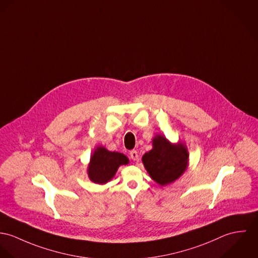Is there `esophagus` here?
Here are the masks:
<instances>
[{
  "instance_id": "34e87169",
  "label": "esophagus",
  "mask_w": 258,
  "mask_h": 258,
  "mask_svg": "<svg viewBox=\"0 0 258 258\" xmlns=\"http://www.w3.org/2000/svg\"><path fill=\"white\" fill-rule=\"evenodd\" d=\"M130 156L134 161H137L139 159V152L137 150H132L130 152Z\"/></svg>"
}]
</instances>
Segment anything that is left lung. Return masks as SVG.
I'll return each mask as SVG.
<instances>
[{
    "mask_svg": "<svg viewBox=\"0 0 258 258\" xmlns=\"http://www.w3.org/2000/svg\"><path fill=\"white\" fill-rule=\"evenodd\" d=\"M152 149L143 156V163L150 177L165 186L178 179L188 166L189 154L183 143L172 144L161 135L152 140Z\"/></svg>",
    "mask_w": 258,
    "mask_h": 258,
    "instance_id": "left-lung-1",
    "label": "left lung"
}]
</instances>
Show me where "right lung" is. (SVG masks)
Masks as SVG:
<instances>
[{"label": "right lung", "mask_w": 258, "mask_h": 258, "mask_svg": "<svg viewBox=\"0 0 258 258\" xmlns=\"http://www.w3.org/2000/svg\"><path fill=\"white\" fill-rule=\"evenodd\" d=\"M128 163V158L119 152L109 151L103 146H98L90 158L88 176L96 184H106L115 176L120 165Z\"/></svg>", "instance_id": "right-lung-1"}]
</instances>
